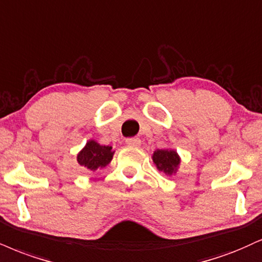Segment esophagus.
<instances>
[{"label":"esophagus","mask_w":262,"mask_h":262,"mask_svg":"<svg viewBox=\"0 0 262 262\" xmlns=\"http://www.w3.org/2000/svg\"><path fill=\"white\" fill-rule=\"evenodd\" d=\"M125 144H127L128 146L139 147L141 144V140L139 139V138H128V139H125Z\"/></svg>","instance_id":"esophagus-1"}]
</instances>
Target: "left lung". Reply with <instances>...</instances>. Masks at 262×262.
Listing matches in <instances>:
<instances>
[{"instance_id":"obj_1","label":"left lung","mask_w":262,"mask_h":262,"mask_svg":"<svg viewBox=\"0 0 262 262\" xmlns=\"http://www.w3.org/2000/svg\"><path fill=\"white\" fill-rule=\"evenodd\" d=\"M152 161L159 171L166 173L167 176H172L177 172L179 163H181V157L174 150H156L152 155Z\"/></svg>"}]
</instances>
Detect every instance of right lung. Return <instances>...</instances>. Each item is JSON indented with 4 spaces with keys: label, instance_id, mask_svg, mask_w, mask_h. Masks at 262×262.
I'll return each mask as SVG.
<instances>
[{
    "label": "right lung",
    "instance_id": "obj_1",
    "mask_svg": "<svg viewBox=\"0 0 262 262\" xmlns=\"http://www.w3.org/2000/svg\"><path fill=\"white\" fill-rule=\"evenodd\" d=\"M113 154L111 146L100 145L95 140H89L84 149L78 154L77 161L80 166L89 171H96L97 168H103L111 162Z\"/></svg>",
    "mask_w": 262,
    "mask_h": 262
}]
</instances>
